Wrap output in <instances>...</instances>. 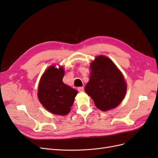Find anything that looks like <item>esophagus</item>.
<instances>
[{"instance_id": "esophagus-1", "label": "esophagus", "mask_w": 158, "mask_h": 158, "mask_svg": "<svg viewBox=\"0 0 158 158\" xmlns=\"http://www.w3.org/2000/svg\"><path fill=\"white\" fill-rule=\"evenodd\" d=\"M78 92H83V91H84V87H79V88H78Z\"/></svg>"}]
</instances>
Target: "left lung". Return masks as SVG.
<instances>
[{
    "label": "left lung",
    "mask_w": 158,
    "mask_h": 158,
    "mask_svg": "<svg viewBox=\"0 0 158 158\" xmlns=\"http://www.w3.org/2000/svg\"><path fill=\"white\" fill-rule=\"evenodd\" d=\"M85 92L103 111L116 107L125 98L127 85L121 73L106 56H99L91 64Z\"/></svg>",
    "instance_id": "1"
}]
</instances>
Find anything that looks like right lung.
I'll list each match as a JSON object with an SVG mask.
<instances>
[{"instance_id": "add662e5", "label": "right lung", "mask_w": 158, "mask_h": 158, "mask_svg": "<svg viewBox=\"0 0 158 158\" xmlns=\"http://www.w3.org/2000/svg\"><path fill=\"white\" fill-rule=\"evenodd\" d=\"M63 67L51 66L41 78L38 88V98L47 110L53 114L66 115L70 111L78 92L63 82Z\"/></svg>"}]
</instances>
